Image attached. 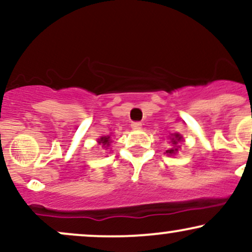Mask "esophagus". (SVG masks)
<instances>
[{"mask_svg": "<svg viewBox=\"0 0 252 252\" xmlns=\"http://www.w3.org/2000/svg\"><path fill=\"white\" fill-rule=\"evenodd\" d=\"M141 126H142V124H141L140 122H132L131 123V128L137 130V129H141Z\"/></svg>", "mask_w": 252, "mask_h": 252, "instance_id": "obj_1", "label": "esophagus"}]
</instances>
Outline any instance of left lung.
I'll return each mask as SVG.
<instances>
[{
    "label": "left lung",
    "instance_id": "1",
    "mask_svg": "<svg viewBox=\"0 0 252 252\" xmlns=\"http://www.w3.org/2000/svg\"><path fill=\"white\" fill-rule=\"evenodd\" d=\"M181 140H182V137L180 134H172V136H170V146H172V148L167 149L166 154L167 155H174L175 153H178L179 148H180V147L178 146V143L180 142Z\"/></svg>",
    "mask_w": 252,
    "mask_h": 252
}]
</instances>
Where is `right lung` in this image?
Listing matches in <instances>:
<instances>
[{
    "mask_svg": "<svg viewBox=\"0 0 252 252\" xmlns=\"http://www.w3.org/2000/svg\"><path fill=\"white\" fill-rule=\"evenodd\" d=\"M98 143L102 144L103 148H106L108 149V147L110 146V143H111V141H110V136H102V137L98 140Z\"/></svg>",
    "mask_w": 252,
    "mask_h": 252,
    "instance_id": "obj_1",
    "label": "right lung"
}]
</instances>
